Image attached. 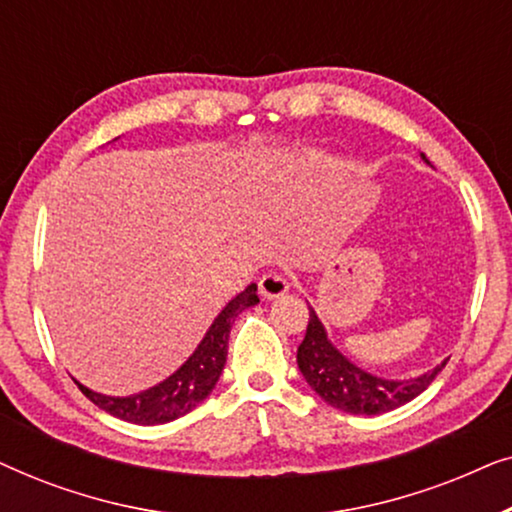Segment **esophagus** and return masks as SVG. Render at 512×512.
I'll return each mask as SVG.
<instances>
[{
	"label": "esophagus",
	"instance_id": "1",
	"mask_svg": "<svg viewBox=\"0 0 512 512\" xmlns=\"http://www.w3.org/2000/svg\"><path fill=\"white\" fill-rule=\"evenodd\" d=\"M258 291H261L263 300H275L289 291V279L279 275V272H268V275H263L261 282H258Z\"/></svg>",
	"mask_w": 512,
	"mask_h": 512
}]
</instances>
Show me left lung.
<instances>
[{
  "mask_svg": "<svg viewBox=\"0 0 512 512\" xmlns=\"http://www.w3.org/2000/svg\"><path fill=\"white\" fill-rule=\"evenodd\" d=\"M422 158L426 160L424 153ZM296 361L305 382L328 405L345 410L349 415H382V412L401 408L422 394L447 363L445 359L429 373L410 377V380H384V377L366 373L328 340L326 328L312 307Z\"/></svg>",
  "mask_w": 512,
  "mask_h": 512,
  "instance_id": "8db88e82",
  "label": "left lung"
}]
</instances>
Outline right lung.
<instances>
[{"mask_svg":"<svg viewBox=\"0 0 512 512\" xmlns=\"http://www.w3.org/2000/svg\"><path fill=\"white\" fill-rule=\"evenodd\" d=\"M256 303V284H249L247 289L237 293L219 312V317L214 319V324L209 326L205 338L200 340V345L188 356L184 366L174 370L167 380L156 384V387L139 391V394L132 396H104L74 380L76 387L97 408L123 419V422L142 426L172 422V419L191 412L195 405H200L212 394V389L216 387V382H219L223 373V366H226L228 338L233 321L242 310L254 307Z\"/></svg>","mask_w":512,"mask_h":512,"instance_id":"right-lung-1","label":"right lung"}]
</instances>
